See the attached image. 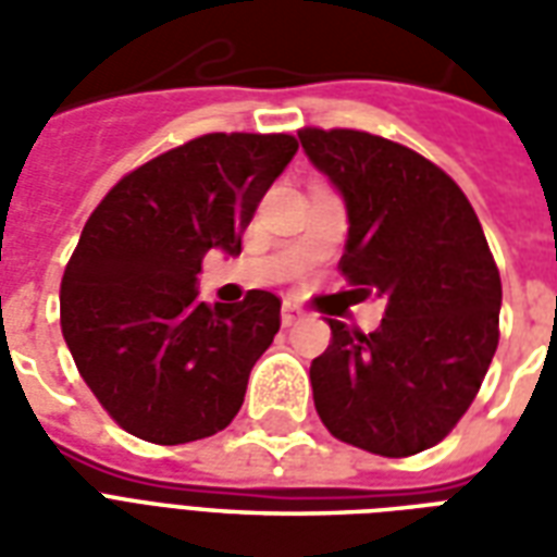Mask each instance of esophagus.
Wrapping results in <instances>:
<instances>
[{"instance_id": "34e87169", "label": "esophagus", "mask_w": 557, "mask_h": 557, "mask_svg": "<svg viewBox=\"0 0 557 557\" xmlns=\"http://www.w3.org/2000/svg\"><path fill=\"white\" fill-rule=\"evenodd\" d=\"M280 319H283V325L286 327L298 325V322H304V310L298 307V304L286 301L283 304V310H280Z\"/></svg>"}]
</instances>
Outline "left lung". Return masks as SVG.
<instances>
[{
    "label": "left lung",
    "instance_id": "8db88e82",
    "mask_svg": "<svg viewBox=\"0 0 557 557\" xmlns=\"http://www.w3.org/2000/svg\"><path fill=\"white\" fill-rule=\"evenodd\" d=\"M298 139L346 202L349 295L387 301L373 334L327 319L331 346L310 363L315 411L339 442L414 456L459 423L498 349L490 244L459 184L418 151L349 127Z\"/></svg>",
    "mask_w": 557,
    "mask_h": 557
}]
</instances>
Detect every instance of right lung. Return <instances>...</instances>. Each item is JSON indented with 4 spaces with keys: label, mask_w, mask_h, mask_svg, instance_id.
Listing matches in <instances>:
<instances>
[{
    "label": "right lung",
    "mask_w": 557,
    "mask_h": 557,
    "mask_svg": "<svg viewBox=\"0 0 557 557\" xmlns=\"http://www.w3.org/2000/svg\"><path fill=\"white\" fill-rule=\"evenodd\" d=\"M289 134H206L127 172L62 277V337L107 414L151 444L226 430L280 331V298L199 301L208 250L242 253L256 206L295 158Z\"/></svg>",
    "instance_id": "add662e5"
}]
</instances>
